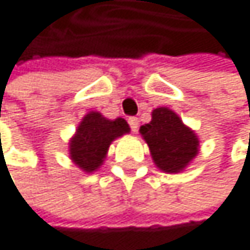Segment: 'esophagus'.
I'll list each match as a JSON object with an SVG mask.
<instances>
[{
	"label": "esophagus",
	"instance_id": "esophagus-1",
	"mask_svg": "<svg viewBox=\"0 0 250 250\" xmlns=\"http://www.w3.org/2000/svg\"><path fill=\"white\" fill-rule=\"evenodd\" d=\"M128 124H129L132 132H137V131H138V125H140V124H138V118H134V116L129 118V119H128Z\"/></svg>",
	"mask_w": 250,
	"mask_h": 250
}]
</instances>
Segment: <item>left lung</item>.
Returning a JSON list of instances; mask_svg holds the SVG:
<instances>
[{
  "label": "left lung",
  "mask_w": 250,
  "mask_h": 250,
  "mask_svg": "<svg viewBox=\"0 0 250 250\" xmlns=\"http://www.w3.org/2000/svg\"><path fill=\"white\" fill-rule=\"evenodd\" d=\"M154 165L167 174L184 171L199 153V137L168 107L151 112V121L140 126Z\"/></svg>",
  "instance_id": "left-lung-1"
}]
</instances>
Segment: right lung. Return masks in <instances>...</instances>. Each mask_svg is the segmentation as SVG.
Returning a JSON list of instances; mask_svg holds the SVG:
<instances>
[{
	"label": "right lung",
	"mask_w": 250,
	"mask_h": 250,
	"mask_svg": "<svg viewBox=\"0 0 250 250\" xmlns=\"http://www.w3.org/2000/svg\"><path fill=\"white\" fill-rule=\"evenodd\" d=\"M131 131L125 119H107L100 112H88L69 140V158L83 172L97 171L110 144Z\"/></svg>",
	"instance_id": "1"
}]
</instances>
